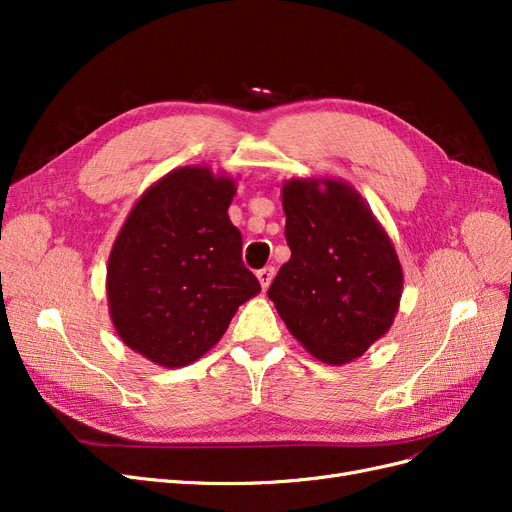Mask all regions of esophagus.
Wrapping results in <instances>:
<instances>
[{
	"instance_id": "esophagus-1",
	"label": "esophagus",
	"mask_w": 512,
	"mask_h": 512,
	"mask_svg": "<svg viewBox=\"0 0 512 512\" xmlns=\"http://www.w3.org/2000/svg\"><path fill=\"white\" fill-rule=\"evenodd\" d=\"M256 277H258V282H260L262 290H267V288L271 286V282H273V277H275V269H273V267L260 269V271L256 273Z\"/></svg>"
}]
</instances>
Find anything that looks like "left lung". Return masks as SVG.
<instances>
[{"mask_svg":"<svg viewBox=\"0 0 512 512\" xmlns=\"http://www.w3.org/2000/svg\"><path fill=\"white\" fill-rule=\"evenodd\" d=\"M282 207L292 256L269 299L318 361L352 363L393 327L404 292L395 245L348 181L292 177Z\"/></svg>","mask_w":512,"mask_h":512,"instance_id":"left-lung-1","label":"left lung"}]
</instances>
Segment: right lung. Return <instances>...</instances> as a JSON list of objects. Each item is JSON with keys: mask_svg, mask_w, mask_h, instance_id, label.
I'll return each instance as SVG.
<instances>
[{"mask_svg": "<svg viewBox=\"0 0 512 512\" xmlns=\"http://www.w3.org/2000/svg\"><path fill=\"white\" fill-rule=\"evenodd\" d=\"M235 194V177L179 166L123 222L108 254V314L121 342L147 361L168 369L198 361L260 292L228 218Z\"/></svg>", "mask_w": 512, "mask_h": 512, "instance_id": "1", "label": "right lung"}]
</instances>
